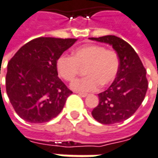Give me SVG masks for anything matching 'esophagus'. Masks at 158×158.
I'll use <instances>...</instances> for the list:
<instances>
[{"mask_svg":"<svg viewBox=\"0 0 158 158\" xmlns=\"http://www.w3.org/2000/svg\"><path fill=\"white\" fill-rule=\"evenodd\" d=\"M78 95L82 96V97H86L87 96V94H85V93H77Z\"/></svg>","mask_w":158,"mask_h":158,"instance_id":"1","label":"esophagus"}]
</instances>
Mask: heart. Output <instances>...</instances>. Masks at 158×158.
<instances>
[{
  "instance_id": "heart-1",
  "label": "heart",
  "mask_w": 158,
  "mask_h": 158,
  "mask_svg": "<svg viewBox=\"0 0 158 158\" xmlns=\"http://www.w3.org/2000/svg\"><path fill=\"white\" fill-rule=\"evenodd\" d=\"M120 61L117 53L106 50L104 46L87 44L78 47L73 52L72 57L60 56L56 61V70L61 78L71 82L79 73L80 68H85L87 75L75 80L71 88L76 92L89 93L108 85L116 77Z\"/></svg>"
}]
</instances>
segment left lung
<instances>
[{"label":"left lung","instance_id":"left-lung-1","mask_svg":"<svg viewBox=\"0 0 158 158\" xmlns=\"http://www.w3.org/2000/svg\"><path fill=\"white\" fill-rule=\"evenodd\" d=\"M90 40L111 45L120 61L114 81L98 94L99 104L92 111V115L105 125L123 122L132 116L144 101L148 87L146 69L135 51L121 38L106 35Z\"/></svg>","mask_w":158,"mask_h":158}]
</instances>
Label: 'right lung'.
I'll list each match as a JSON object with an SVG mask.
<instances>
[{"label":"right lung","mask_w":158,"mask_h":158,"mask_svg":"<svg viewBox=\"0 0 158 158\" xmlns=\"http://www.w3.org/2000/svg\"><path fill=\"white\" fill-rule=\"evenodd\" d=\"M77 39L40 37L22 46L7 65L6 92L23 120L40 124L56 117L73 93L58 77L56 61Z\"/></svg>","instance_id":"1"}]
</instances>
